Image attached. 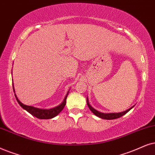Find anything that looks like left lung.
Listing matches in <instances>:
<instances>
[{
    "label": "left lung",
    "mask_w": 155,
    "mask_h": 155,
    "mask_svg": "<svg viewBox=\"0 0 155 155\" xmlns=\"http://www.w3.org/2000/svg\"><path fill=\"white\" fill-rule=\"evenodd\" d=\"M87 102L88 107H89V108L90 109V110H91L92 112L96 116H97L98 117H99V118H101V119H108V120H111V119H115L119 118V117H122L123 115H124L125 114H127L129 111H130L131 109H132L133 107H134V106H133V107H131V108L127 109V110L124 111H122V112H119V113H102V112H100V111L96 110L95 109H94L93 107H92L90 105L88 97L87 98Z\"/></svg>",
    "instance_id": "left-lung-1"
}]
</instances>
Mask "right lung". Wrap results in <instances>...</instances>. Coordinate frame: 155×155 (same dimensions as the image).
<instances>
[{
  "label": "right lung",
  "instance_id": "add662e5",
  "mask_svg": "<svg viewBox=\"0 0 155 155\" xmlns=\"http://www.w3.org/2000/svg\"><path fill=\"white\" fill-rule=\"evenodd\" d=\"M13 91L15 93V89H14V86L13 84ZM70 90V89H69ZM68 90L67 93L64 97L63 101L59 105L56 106V107H54V108H51V109H40V108H36V107H32V106H28L23 104V103H21L19 99H18V97H16L15 94V97L16 98V100L18 101V103L20 104V106L22 107L23 109H24L25 110H26L28 113H30L31 114H32L33 116L37 117L38 119H52L54 117H56L57 115L59 114L61 111L63 110V109L65 107L66 103V98H67L68 91Z\"/></svg>",
  "mask_w": 155,
  "mask_h": 155
}]
</instances>
